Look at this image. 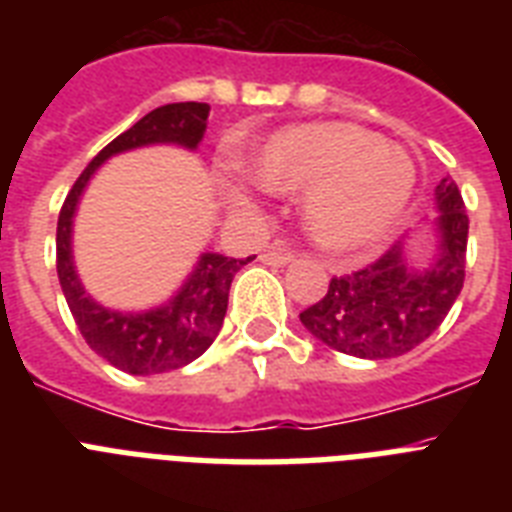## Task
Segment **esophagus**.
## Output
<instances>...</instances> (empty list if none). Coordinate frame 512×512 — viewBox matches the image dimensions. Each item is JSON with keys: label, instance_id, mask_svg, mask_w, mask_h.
Instances as JSON below:
<instances>
[{"label": "esophagus", "instance_id": "1", "mask_svg": "<svg viewBox=\"0 0 512 512\" xmlns=\"http://www.w3.org/2000/svg\"><path fill=\"white\" fill-rule=\"evenodd\" d=\"M260 260H263L265 265H273V268H284V265L292 260V252L284 247H271V249H265L263 255H260Z\"/></svg>", "mask_w": 512, "mask_h": 512}]
</instances>
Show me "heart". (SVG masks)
I'll return each instance as SVG.
<instances>
[{
    "label": "heart",
    "mask_w": 512,
    "mask_h": 512,
    "mask_svg": "<svg viewBox=\"0 0 512 512\" xmlns=\"http://www.w3.org/2000/svg\"><path fill=\"white\" fill-rule=\"evenodd\" d=\"M265 191L305 193L303 225L316 247L353 255L374 247L414 196L412 159L364 127L305 124L273 135L252 159Z\"/></svg>",
    "instance_id": "heart-1"
}]
</instances>
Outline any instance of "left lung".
Returning a JSON list of instances; mask_svg holds the SVG:
<instances>
[{
  "mask_svg": "<svg viewBox=\"0 0 512 512\" xmlns=\"http://www.w3.org/2000/svg\"><path fill=\"white\" fill-rule=\"evenodd\" d=\"M438 215L428 223L433 252L414 263L406 241L348 276L329 281L327 295L300 313L324 345L356 358H396L428 340L452 311L465 281L468 215L452 177L436 185Z\"/></svg>",
  "mask_w": 512,
  "mask_h": 512,
  "instance_id": "8db88e82",
  "label": "left lung"
}]
</instances>
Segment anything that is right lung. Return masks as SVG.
Instances as JSON below:
<instances>
[{
    "label": "right lung",
    "instance_id": "obj_1",
    "mask_svg": "<svg viewBox=\"0 0 512 512\" xmlns=\"http://www.w3.org/2000/svg\"><path fill=\"white\" fill-rule=\"evenodd\" d=\"M207 103H170L154 108L100 151L79 175L58 215V279L76 327L98 356L127 374H159L191 364L215 342L228 311L233 276L252 257L199 255L167 303L148 311H114L92 300L74 265V215L92 175L111 156L146 146H180L196 151L207 132Z\"/></svg>",
    "mask_w": 512,
    "mask_h": 512
}]
</instances>
